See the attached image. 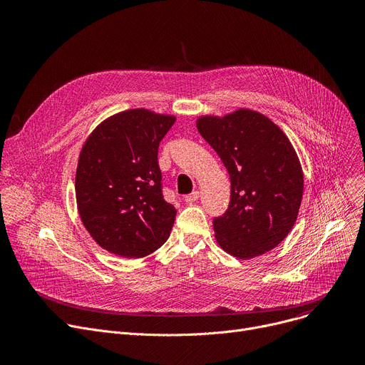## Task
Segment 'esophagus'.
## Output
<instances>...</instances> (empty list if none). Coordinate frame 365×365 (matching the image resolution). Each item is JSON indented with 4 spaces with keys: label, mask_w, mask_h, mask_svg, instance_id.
I'll use <instances>...</instances> for the list:
<instances>
[{
    "label": "esophagus",
    "mask_w": 365,
    "mask_h": 365,
    "mask_svg": "<svg viewBox=\"0 0 365 365\" xmlns=\"http://www.w3.org/2000/svg\"><path fill=\"white\" fill-rule=\"evenodd\" d=\"M197 197H199V190H195V192H192L190 195H186V196H185V200H186L187 203H192V202L197 200Z\"/></svg>",
    "instance_id": "obj_1"
}]
</instances>
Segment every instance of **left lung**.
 Wrapping results in <instances>:
<instances>
[{"label": "left lung", "mask_w": 365, "mask_h": 365, "mask_svg": "<svg viewBox=\"0 0 365 365\" xmlns=\"http://www.w3.org/2000/svg\"><path fill=\"white\" fill-rule=\"evenodd\" d=\"M196 127L231 179L228 210L214 220L217 242L241 259L273 250L292 231L303 196V172L290 140L248 108L199 117Z\"/></svg>", "instance_id": "left-lung-1"}]
</instances>
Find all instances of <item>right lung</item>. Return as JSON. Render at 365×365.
Segmentation results:
<instances>
[{
    "mask_svg": "<svg viewBox=\"0 0 365 365\" xmlns=\"http://www.w3.org/2000/svg\"><path fill=\"white\" fill-rule=\"evenodd\" d=\"M175 115L145 108L103 120L79 153L75 193L81 221L95 242L141 258L162 247L176 218L163 199L158 151Z\"/></svg>",
    "mask_w": 365,
    "mask_h": 365,
    "instance_id": "right-lung-1",
    "label": "right lung"
}]
</instances>
